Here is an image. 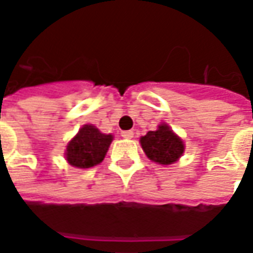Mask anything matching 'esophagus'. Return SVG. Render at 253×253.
<instances>
[{
    "label": "esophagus",
    "mask_w": 253,
    "mask_h": 253,
    "mask_svg": "<svg viewBox=\"0 0 253 253\" xmlns=\"http://www.w3.org/2000/svg\"><path fill=\"white\" fill-rule=\"evenodd\" d=\"M122 137L126 138V139H131L134 137V132L131 130H127V131H122Z\"/></svg>",
    "instance_id": "obj_1"
}]
</instances>
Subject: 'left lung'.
<instances>
[{"label": "left lung", "instance_id": "left-lung-1", "mask_svg": "<svg viewBox=\"0 0 253 253\" xmlns=\"http://www.w3.org/2000/svg\"><path fill=\"white\" fill-rule=\"evenodd\" d=\"M143 152L154 163L161 165L175 164L184 153V143L168 125H160L157 130L149 131L139 139Z\"/></svg>", "mask_w": 253, "mask_h": 253}]
</instances>
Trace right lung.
Returning a JSON list of instances; mask_svg holds the SVG:
<instances>
[{
	"instance_id": "right-lung-1",
	"label": "right lung",
	"mask_w": 253,
	"mask_h": 253,
	"mask_svg": "<svg viewBox=\"0 0 253 253\" xmlns=\"http://www.w3.org/2000/svg\"><path fill=\"white\" fill-rule=\"evenodd\" d=\"M114 137L111 134H103L97 127L84 125L77 135L67 143V163L76 168H92L104 160Z\"/></svg>"
}]
</instances>
